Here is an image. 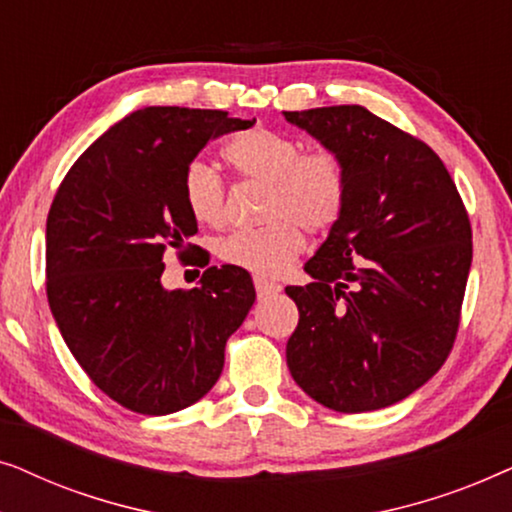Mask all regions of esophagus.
Returning <instances> with one entry per match:
<instances>
[{
    "label": "esophagus",
    "instance_id": "34e87169",
    "mask_svg": "<svg viewBox=\"0 0 512 512\" xmlns=\"http://www.w3.org/2000/svg\"><path fill=\"white\" fill-rule=\"evenodd\" d=\"M254 286H256L258 298H270V296H275V293H279V284L268 282V279H263V277H254Z\"/></svg>",
    "mask_w": 512,
    "mask_h": 512
}]
</instances>
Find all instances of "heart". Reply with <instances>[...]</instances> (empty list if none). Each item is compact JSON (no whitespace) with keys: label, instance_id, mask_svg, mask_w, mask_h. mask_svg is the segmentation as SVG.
<instances>
[{"label":"heart","instance_id":"heart-1","mask_svg":"<svg viewBox=\"0 0 512 512\" xmlns=\"http://www.w3.org/2000/svg\"><path fill=\"white\" fill-rule=\"evenodd\" d=\"M223 158L244 181L265 184L261 228L235 230L216 244L223 263L275 277L303 251V226L324 233L342 216L347 202V172L333 151L303 153L298 139L270 128L244 130L230 139ZM184 198L191 216L205 226H219L228 214L223 179L202 160L188 165Z\"/></svg>","mask_w":512,"mask_h":512}]
</instances>
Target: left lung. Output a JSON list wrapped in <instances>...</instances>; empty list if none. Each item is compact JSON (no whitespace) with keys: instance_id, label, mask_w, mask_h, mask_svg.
Returning <instances> with one entry per match:
<instances>
[{"instance_id":"1","label":"left lung","mask_w":512,"mask_h":512,"mask_svg":"<svg viewBox=\"0 0 512 512\" xmlns=\"http://www.w3.org/2000/svg\"><path fill=\"white\" fill-rule=\"evenodd\" d=\"M342 160L347 202L305 272L286 286L298 326L291 377L338 412L387 408L429 382L459 328L473 244L436 153L356 104L282 111Z\"/></svg>"}]
</instances>
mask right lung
Segmentation results:
<instances>
[{
	"label": "right lung",
	"mask_w": 512,
	"mask_h": 512,
	"mask_svg": "<svg viewBox=\"0 0 512 512\" xmlns=\"http://www.w3.org/2000/svg\"><path fill=\"white\" fill-rule=\"evenodd\" d=\"M256 123L228 111L146 107L83 151L46 221V293L90 380L139 415L198 403L226 342L256 300L247 272L207 268L191 291L165 289V251L198 233L184 174L207 142ZM193 251L198 247H191Z\"/></svg>",
	"instance_id": "obj_1"
}]
</instances>
